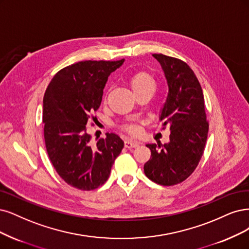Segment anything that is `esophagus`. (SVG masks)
<instances>
[{
  "instance_id": "esophagus-1",
  "label": "esophagus",
  "mask_w": 249,
  "mask_h": 249,
  "mask_svg": "<svg viewBox=\"0 0 249 249\" xmlns=\"http://www.w3.org/2000/svg\"><path fill=\"white\" fill-rule=\"evenodd\" d=\"M139 142H137V141H134V140H125L124 141V146L126 147V148H135V147H137V146H139Z\"/></svg>"
}]
</instances>
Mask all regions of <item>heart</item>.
Listing matches in <instances>:
<instances>
[{"mask_svg":"<svg viewBox=\"0 0 249 249\" xmlns=\"http://www.w3.org/2000/svg\"><path fill=\"white\" fill-rule=\"evenodd\" d=\"M130 87L135 95H137V93L144 90H148V89L154 90V89H156V81H154L153 77L149 73L145 71H140L132 75L130 79ZM123 128L125 132L132 135L137 134L139 131L138 125L134 123H127L124 124Z\"/></svg>","mask_w":249,"mask_h":249,"instance_id":"b5f03b06","label":"heart"}]
</instances>
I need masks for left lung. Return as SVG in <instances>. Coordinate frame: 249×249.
Segmentation results:
<instances>
[{"label": "left lung", "instance_id": "obj_1", "mask_svg": "<svg viewBox=\"0 0 249 249\" xmlns=\"http://www.w3.org/2000/svg\"><path fill=\"white\" fill-rule=\"evenodd\" d=\"M165 73L169 92L160 121L171 131L170 142L146 144L151 151L144 173L160 185H175L190 176L198 166L207 141L209 124L204 95L194 71L181 59L152 54Z\"/></svg>", "mask_w": 249, "mask_h": 249}]
</instances>
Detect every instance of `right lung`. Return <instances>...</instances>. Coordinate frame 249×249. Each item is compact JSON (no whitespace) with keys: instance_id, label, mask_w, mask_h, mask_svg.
Instances as JSON below:
<instances>
[{"instance_id":"right-lung-1","label":"right lung","mask_w":249,"mask_h":249,"mask_svg":"<svg viewBox=\"0 0 249 249\" xmlns=\"http://www.w3.org/2000/svg\"><path fill=\"white\" fill-rule=\"evenodd\" d=\"M124 62L73 64L58 71L46 89L43 123L48 157L64 181L78 190L91 191L104 184L124 148L116 134L107 133L105 139L92 143L87 132L90 114L101 105L109 75Z\"/></svg>"}]
</instances>
